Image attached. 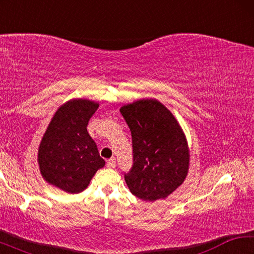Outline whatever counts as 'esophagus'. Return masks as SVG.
<instances>
[{
    "label": "esophagus",
    "instance_id": "1",
    "mask_svg": "<svg viewBox=\"0 0 254 254\" xmlns=\"http://www.w3.org/2000/svg\"><path fill=\"white\" fill-rule=\"evenodd\" d=\"M106 166H107V168H115V166H117V161H115L114 158H111L107 160Z\"/></svg>",
    "mask_w": 254,
    "mask_h": 254
}]
</instances>
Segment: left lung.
<instances>
[{
    "mask_svg": "<svg viewBox=\"0 0 254 254\" xmlns=\"http://www.w3.org/2000/svg\"><path fill=\"white\" fill-rule=\"evenodd\" d=\"M121 113L132 134L133 167L124 178L137 198H166L187 177L189 147L177 119L156 98L123 105Z\"/></svg>",
    "mask_w": 254,
    "mask_h": 254,
    "instance_id": "left-lung-1",
    "label": "left lung"
}]
</instances>
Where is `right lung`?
I'll return each instance as SVG.
<instances>
[{
	"instance_id": "obj_1",
	"label": "right lung",
	"mask_w": 254,
	"mask_h": 254,
	"mask_svg": "<svg viewBox=\"0 0 254 254\" xmlns=\"http://www.w3.org/2000/svg\"><path fill=\"white\" fill-rule=\"evenodd\" d=\"M98 106L97 102L72 98L56 111L38 149L40 174L49 185L78 194L105 166L86 128Z\"/></svg>"
}]
</instances>
